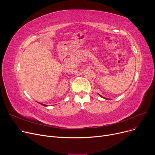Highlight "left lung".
Masks as SVG:
<instances>
[{"label":"left lung","instance_id":"left-lung-1","mask_svg":"<svg viewBox=\"0 0 155 155\" xmlns=\"http://www.w3.org/2000/svg\"><path fill=\"white\" fill-rule=\"evenodd\" d=\"M101 97H102V96H101ZM103 98H104V97H103Z\"/></svg>","mask_w":155,"mask_h":155}]
</instances>
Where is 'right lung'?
I'll use <instances>...</instances> for the list:
<instances>
[{"label":"right lung","instance_id":"obj_1","mask_svg":"<svg viewBox=\"0 0 155 155\" xmlns=\"http://www.w3.org/2000/svg\"><path fill=\"white\" fill-rule=\"evenodd\" d=\"M41 104V103H40ZM42 104L43 105H44V106H47V105H45V104Z\"/></svg>","mask_w":155,"mask_h":155}]
</instances>
